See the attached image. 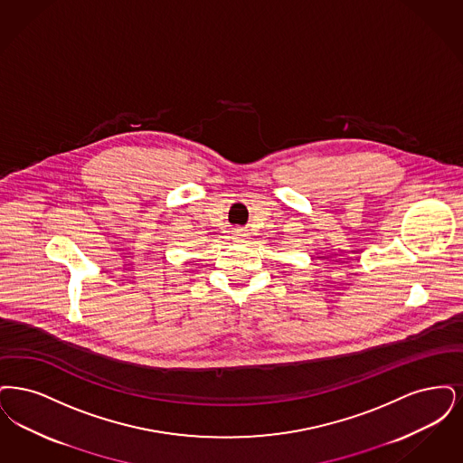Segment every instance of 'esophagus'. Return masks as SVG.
Returning a JSON list of instances; mask_svg holds the SVG:
<instances>
[{"mask_svg": "<svg viewBox=\"0 0 463 463\" xmlns=\"http://www.w3.org/2000/svg\"><path fill=\"white\" fill-rule=\"evenodd\" d=\"M249 237V233H247V230H235V239H239V241H245Z\"/></svg>", "mask_w": 463, "mask_h": 463, "instance_id": "obj_1", "label": "esophagus"}]
</instances>
